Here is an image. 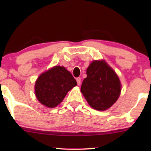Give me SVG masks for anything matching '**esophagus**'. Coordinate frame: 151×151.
Segmentation results:
<instances>
[{
	"label": "esophagus",
	"mask_w": 151,
	"mask_h": 151,
	"mask_svg": "<svg viewBox=\"0 0 151 151\" xmlns=\"http://www.w3.org/2000/svg\"><path fill=\"white\" fill-rule=\"evenodd\" d=\"M76 80H77V84L78 85H80L81 84V78L80 77H78L76 79Z\"/></svg>",
	"instance_id": "34e87169"
}]
</instances>
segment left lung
Returning <instances> with one entry per match:
<instances>
[{"label": "left lung", "instance_id": "left-lung-1", "mask_svg": "<svg viewBox=\"0 0 151 151\" xmlns=\"http://www.w3.org/2000/svg\"><path fill=\"white\" fill-rule=\"evenodd\" d=\"M81 91L93 109L105 111L117 101L121 82L113 69L104 60H94L86 70Z\"/></svg>", "mask_w": 151, "mask_h": 151}]
</instances>
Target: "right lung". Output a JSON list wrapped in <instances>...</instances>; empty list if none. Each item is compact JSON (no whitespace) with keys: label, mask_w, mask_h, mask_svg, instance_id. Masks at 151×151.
I'll return each instance as SVG.
<instances>
[{"label":"right lung","mask_w":151,"mask_h":151,"mask_svg":"<svg viewBox=\"0 0 151 151\" xmlns=\"http://www.w3.org/2000/svg\"><path fill=\"white\" fill-rule=\"evenodd\" d=\"M77 84L75 79L65 67L55 66L39 76L35 85V93L40 104L54 108Z\"/></svg>","instance_id":"right-lung-1"}]
</instances>
